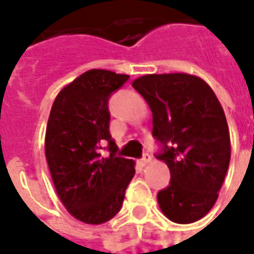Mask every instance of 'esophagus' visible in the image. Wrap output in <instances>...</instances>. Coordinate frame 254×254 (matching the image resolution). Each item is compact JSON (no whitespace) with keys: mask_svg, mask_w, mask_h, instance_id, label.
Wrapping results in <instances>:
<instances>
[{"mask_svg":"<svg viewBox=\"0 0 254 254\" xmlns=\"http://www.w3.org/2000/svg\"><path fill=\"white\" fill-rule=\"evenodd\" d=\"M151 160H152V158H151V155L145 154L143 156V159L140 160V163H141V166H147V165H148V163H151Z\"/></svg>","mask_w":254,"mask_h":254,"instance_id":"1","label":"esophagus"}]
</instances>
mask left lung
Instances as JSON below:
<instances>
[{
	"label": "left lung",
	"instance_id": "1",
	"mask_svg": "<svg viewBox=\"0 0 254 254\" xmlns=\"http://www.w3.org/2000/svg\"><path fill=\"white\" fill-rule=\"evenodd\" d=\"M132 87L152 111V133L163 144L156 158L170 170L158 193L160 211L188 224L207 215L218 200L231 155L223 107L201 77L188 73L145 74Z\"/></svg>",
	"mask_w": 254,
	"mask_h": 254
}]
</instances>
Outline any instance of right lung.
Masks as SVG:
<instances>
[{
	"instance_id": "1",
	"label": "right lung",
	"mask_w": 254,
	"mask_h": 254,
	"mask_svg": "<svg viewBox=\"0 0 254 254\" xmlns=\"http://www.w3.org/2000/svg\"><path fill=\"white\" fill-rule=\"evenodd\" d=\"M127 78L91 69L65 85L52 106L45 137L47 165L64 207L83 223L114 218L134 176V162L117 158L109 132V96ZM105 142L111 151L107 158L100 154Z\"/></svg>"
}]
</instances>
